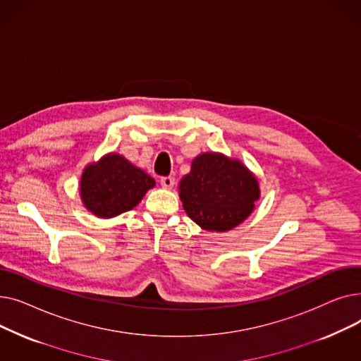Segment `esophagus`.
<instances>
[{"instance_id": "obj_1", "label": "esophagus", "mask_w": 361, "mask_h": 361, "mask_svg": "<svg viewBox=\"0 0 361 361\" xmlns=\"http://www.w3.org/2000/svg\"><path fill=\"white\" fill-rule=\"evenodd\" d=\"M174 184H176V178L174 177L169 176V177H162L161 178V185L164 188H168V190H169V188H173Z\"/></svg>"}]
</instances>
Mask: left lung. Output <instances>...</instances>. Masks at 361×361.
<instances>
[{
  "label": "left lung",
  "instance_id": "1",
  "mask_svg": "<svg viewBox=\"0 0 361 361\" xmlns=\"http://www.w3.org/2000/svg\"><path fill=\"white\" fill-rule=\"evenodd\" d=\"M185 214L200 228L225 233L255 211L260 199L257 177L240 159L221 152H203L178 185Z\"/></svg>",
  "mask_w": 361,
  "mask_h": 361
}]
</instances>
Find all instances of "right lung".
Returning a JSON list of instances; mask_svg holds the SVG:
<instances>
[{
	"instance_id": "add662e5",
	"label": "right lung",
	"mask_w": 361,
	"mask_h": 361,
	"mask_svg": "<svg viewBox=\"0 0 361 361\" xmlns=\"http://www.w3.org/2000/svg\"><path fill=\"white\" fill-rule=\"evenodd\" d=\"M155 180L123 155L109 152L83 168L79 193L83 206L98 218H116L136 207Z\"/></svg>"
}]
</instances>
